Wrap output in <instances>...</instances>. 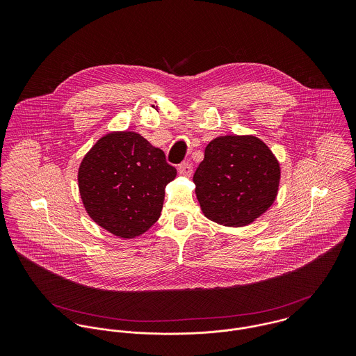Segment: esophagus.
<instances>
[{
  "label": "esophagus",
  "instance_id": "esophagus-1",
  "mask_svg": "<svg viewBox=\"0 0 356 356\" xmlns=\"http://www.w3.org/2000/svg\"><path fill=\"white\" fill-rule=\"evenodd\" d=\"M192 171H193V167L189 161H184L178 165V172L184 177H191L192 175Z\"/></svg>",
  "mask_w": 356,
  "mask_h": 356
}]
</instances>
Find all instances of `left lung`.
<instances>
[{"label": "left lung", "instance_id": "1", "mask_svg": "<svg viewBox=\"0 0 356 356\" xmlns=\"http://www.w3.org/2000/svg\"><path fill=\"white\" fill-rule=\"evenodd\" d=\"M281 167L254 136H220L204 151L193 182L204 215L225 226L252 223L277 197Z\"/></svg>", "mask_w": 356, "mask_h": 356}]
</instances>
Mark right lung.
Listing matches in <instances>:
<instances>
[{"mask_svg": "<svg viewBox=\"0 0 356 356\" xmlns=\"http://www.w3.org/2000/svg\"><path fill=\"white\" fill-rule=\"evenodd\" d=\"M177 177L164 152L134 131H112L85 154L78 186L89 216L120 238L144 234L159 219L164 189Z\"/></svg>", "mask_w": 356, "mask_h": 356, "instance_id": "1", "label": "right lung"}]
</instances>
